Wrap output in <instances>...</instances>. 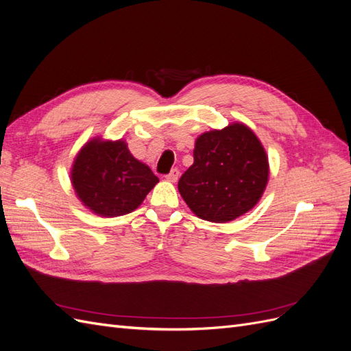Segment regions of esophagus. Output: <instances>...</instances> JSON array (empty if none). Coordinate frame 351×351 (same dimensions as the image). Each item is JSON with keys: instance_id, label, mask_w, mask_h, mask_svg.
I'll return each instance as SVG.
<instances>
[{"instance_id": "obj_1", "label": "esophagus", "mask_w": 351, "mask_h": 351, "mask_svg": "<svg viewBox=\"0 0 351 351\" xmlns=\"http://www.w3.org/2000/svg\"><path fill=\"white\" fill-rule=\"evenodd\" d=\"M178 177H180V171H178L177 168L171 169V171H169V174L165 176V178L168 180V182H171V183H176L177 180H178Z\"/></svg>"}]
</instances>
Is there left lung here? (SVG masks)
I'll return each mask as SVG.
<instances>
[{
	"instance_id": "1",
	"label": "left lung",
	"mask_w": 351,
	"mask_h": 351,
	"mask_svg": "<svg viewBox=\"0 0 351 351\" xmlns=\"http://www.w3.org/2000/svg\"><path fill=\"white\" fill-rule=\"evenodd\" d=\"M193 158L178 180V192L202 219L218 224L236 219L256 205L267 189L268 155L246 124L231 123L202 133Z\"/></svg>"
}]
</instances>
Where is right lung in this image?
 <instances>
[{"label": "right lung", "instance_id": "obj_1", "mask_svg": "<svg viewBox=\"0 0 351 351\" xmlns=\"http://www.w3.org/2000/svg\"><path fill=\"white\" fill-rule=\"evenodd\" d=\"M82 204L99 217H121L142 205L159 178L120 141L93 137L82 146L70 171Z\"/></svg>", "mask_w": 351, "mask_h": 351}]
</instances>
